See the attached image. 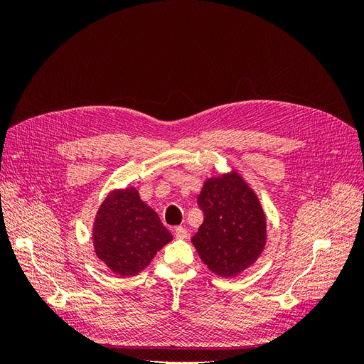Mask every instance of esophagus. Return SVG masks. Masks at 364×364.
<instances>
[{
  "instance_id": "esophagus-1",
  "label": "esophagus",
  "mask_w": 364,
  "mask_h": 364,
  "mask_svg": "<svg viewBox=\"0 0 364 364\" xmlns=\"http://www.w3.org/2000/svg\"><path fill=\"white\" fill-rule=\"evenodd\" d=\"M174 237L178 240H186V238H188V230H186L182 226H178L174 229Z\"/></svg>"
}]
</instances>
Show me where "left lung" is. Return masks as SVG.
<instances>
[{
    "instance_id": "8db88e82",
    "label": "left lung",
    "mask_w": 364,
    "mask_h": 364,
    "mask_svg": "<svg viewBox=\"0 0 364 364\" xmlns=\"http://www.w3.org/2000/svg\"><path fill=\"white\" fill-rule=\"evenodd\" d=\"M197 203L205 218L191 243L206 267L232 278L255 264L267 243V220L243 176L232 168L208 178Z\"/></svg>"
}]
</instances>
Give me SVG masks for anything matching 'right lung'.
<instances>
[{"label": "right lung", "mask_w": 364, "mask_h": 364, "mask_svg": "<svg viewBox=\"0 0 364 364\" xmlns=\"http://www.w3.org/2000/svg\"><path fill=\"white\" fill-rule=\"evenodd\" d=\"M173 240L135 186L112 190L98 206L92 225L97 258L119 277H135Z\"/></svg>", "instance_id": "obj_1"}]
</instances>
